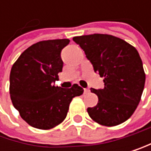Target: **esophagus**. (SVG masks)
<instances>
[{
    "mask_svg": "<svg viewBox=\"0 0 151 151\" xmlns=\"http://www.w3.org/2000/svg\"><path fill=\"white\" fill-rule=\"evenodd\" d=\"M90 92V89H84V93L87 94V93H89Z\"/></svg>",
    "mask_w": 151,
    "mask_h": 151,
    "instance_id": "1",
    "label": "esophagus"
}]
</instances>
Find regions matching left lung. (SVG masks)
I'll list each match as a JSON object with an SVG mask.
<instances>
[{"label":"left lung","instance_id":"obj_1","mask_svg":"<svg viewBox=\"0 0 151 151\" xmlns=\"http://www.w3.org/2000/svg\"><path fill=\"white\" fill-rule=\"evenodd\" d=\"M84 50L94 71L102 77L103 89H91L98 104L88 108L90 117L101 125L123 123L134 113L144 90L145 75L138 50L118 37L91 34L74 37Z\"/></svg>","mask_w":151,"mask_h":151}]
</instances>
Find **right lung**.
Returning <instances> with one entry per match:
<instances>
[{
	"label": "right lung",
	"instance_id": "right-lung-1",
	"mask_svg": "<svg viewBox=\"0 0 151 151\" xmlns=\"http://www.w3.org/2000/svg\"><path fill=\"white\" fill-rule=\"evenodd\" d=\"M69 42L68 39L39 42L25 50L12 67V102L33 128L50 129L61 123L71 100L83 93L77 84L70 89L54 85L63 67L61 50Z\"/></svg>",
	"mask_w": 151,
	"mask_h": 151
}]
</instances>
